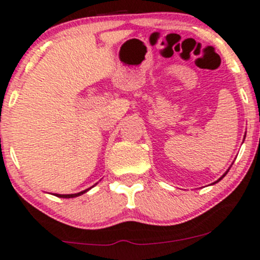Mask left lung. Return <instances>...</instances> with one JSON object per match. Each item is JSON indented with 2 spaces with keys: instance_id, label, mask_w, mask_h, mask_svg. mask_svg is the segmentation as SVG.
I'll return each mask as SVG.
<instances>
[{
  "instance_id": "left-lung-1",
  "label": "left lung",
  "mask_w": 260,
  "mask_h": 260,
  "mask_svg": "<svg viewBox=\"0 0 260 260\" xmlns=\"http://www.w3.org/2000/svg\"><path fill=\"white\" fill-rule=\"evenodd\" d=\"M226 174H227V173H226ZM226 174H224V175H226ZM224 175H223V176H224ZM223 176H222V178H219V179H218V180H217V181H219V180H221V179H223ZM217 181H216V182H217Z\"/></svg>"
}]
</instances>
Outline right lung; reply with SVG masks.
I'll return each instance as SVG.
<instances>
[{
  "mask_svg": "<svg viewBox=\"0 0 260 260\" xmlns=\"http://www.w3.org/2000/svg\"><path fill=\"white\" fill-rule=\"evenodd\" d=\"M91 189V187H90ZM88 190V189H87ZM87 190H84V191H81V192H78V193H71V195H59V193H56L55 196H58V198H62V199H70V198H76V196H79V195H82V193H85L86 192Z\"/></svg>",
  "mask_w": 260,
  "mask_h": 260,
  "instance_id": "add662e5",
  "label": "right lung"
}]
</instances>
